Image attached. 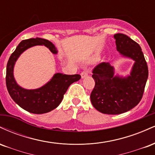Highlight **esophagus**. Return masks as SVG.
Segmentation results:
<instances>
[{
	"instance_id": "obj_1",
	"label": "esophagus",
	"mask_w": 155,
	"mask_h": 155,
	"mask_svg": "<svg viewBox=\"0 0 155 155\" xmlns=\"http://www.w3.org/2000/svg\"><path fill=\"white\" fill-rule=\"evenodd\" d=\"M88 76V73L86 71H83L81 73V79H84L85 77Z\"/></svg>"
}]
</instances>
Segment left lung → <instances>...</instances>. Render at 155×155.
<instances>
[{"instance_id":"obj_1","label":"left lung","mask_w":155,"mask_h":155,"mask_svg":"<svg viewBox=\"0 0 155 155\" xmlns=\"http://www.w3.org/2000/svg\"><path fill=\"white\" fill-rule=\"evenodd\" d=\"M117 50L121 56L134 61L130 73L122 76L115 75L109 63L97 65L92 78L95 85L90 95L92 106L106 114H120L130 111L141 100L148 79V66L141 48L127 35L117 33Z\"/></svg>"}]
</instances>
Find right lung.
Wrapping results in <instances>:
<instances>
[{
	"label": "right lung",
	"mask_w": 155,
	"mask_h": 155,
	"mask_svg": "<svg viewBox=\"0 0 155 155\" xmlns=\"http://www.w3.org/2000/svg\"><path fill=\"white\" fill-rule=\"evenodd\" d=\"M38 45L45 46L51 53L58 54V51L55 46L47 39L36 38L22 41L7 63L6 83L8 93L16 104L30 113L41 114L58 107L69 86L79 81L81 76L57 73L47 83L39 88L28 90L19 86L14 76V68L16 62L25 51Z\"/></svg>",
	"instance_id": "right-lung-1"
}]
</instances>
